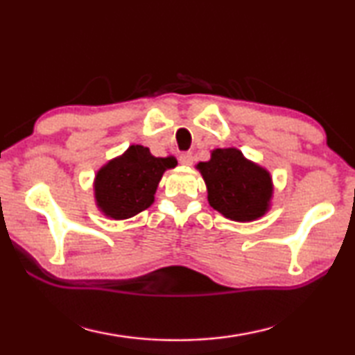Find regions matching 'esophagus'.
Wrapping results in <instances>:
<instances>
[{
  "label": "esophagus",
  "mask_w": 355,
  "mask_h": 355,
  "mask_svg": "<svg viewBox=\"0 0 355 355\" xmlns=\"http://www.w3.org/2000/svg\"><path fill=\"white\" fill-rule=\"evenodd\" d=\"M180 164L183 166H189L192 163V153L191 152H183L180 153Z\"/></svg>",
  "instance_id": "obj_1"
}]
</instances>
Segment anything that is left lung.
Returning a JSON list of instances; mask_svg holds the SVG:
<instances>
[{
    "label": "left lung",
    "mask_w": 355,
    "mask_h": 355,
    "mask_svg": "<svg viewBox=\"0 0 355 355\" xmlns=\"http://www.w3.org/2000/svg\"><path fill=\"white\" fill-rule=\"evenodd\" d=\"M208 188V202L228 219L245 222L260 218L272 196L269 173L250 163L236 148H216L211 159L199 163Z\"/></svg>",
    "instance_id": "left-lung-1"
}]
</instances>
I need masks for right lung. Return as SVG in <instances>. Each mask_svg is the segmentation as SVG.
Instances as JSON below:
<instances>
[{
  "instance_id": "obj_1",
  "label": "right lung",
  "mask_w": 355,
  "mask_h": 355,
  "mask_svg": "<svg viewBox=\"0 0 355 355\" xmlns=\"http://www.w3.org/2000/svg\"><path fill=\"white\" fill-rule=\"evenodd\" d=\"M173 158H155L147 147L131 146L95 177V199L106 216L128 219L153 203L155 191Z\"/></svg>"
}]
</instances>
